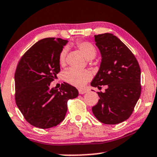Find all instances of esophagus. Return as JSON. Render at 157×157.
<instances>
[{"label": "esophagus", "instance_id": "esophagus-1", "mask_svg": "<svg viewBox=\"0 0 157 157\" xmlns=\"http://www.w3.org/2000/svg\"><path fill=\"white\" fill-rule=\"evenodd\" d=\"M78 91H79V93H80V94H84V93L87 92V91L84 90V89H79Z\"/></svg>", "mask_w": 157, "mask_h": 157}]
</instances>
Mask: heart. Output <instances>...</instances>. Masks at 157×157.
<instances>
[{
    "label": "heart",
    "mask_w": 157,
    "mask_h": 157,
    "mask_svg": "<svg viewBox=\"0 0 157 157\" xmlns=\"http://www.w3.org/2000/svg\"><path fill=\"white\" fill-rule=\"evenodd\" d=\"M76 46L87 59H93L96 56V49L92 43L89 42H77ZM67 53V48H64L59 53V62L61 66H64L66 61V56ZM64 80L69 84L77 87L84 86L88 81L92 77V74L88 69L84 70H77V69L69 68L64 71Z\"/></svg>",
    "instance_id": "b5f03b06"
}]
</instances>
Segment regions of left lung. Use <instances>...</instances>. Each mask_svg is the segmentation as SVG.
Returning <instances> with one entry per match:
<instances>
[{
    "label": "left lung",
    "instance_id": "left-lung-1",
    "mask_svg": "<svg viewBox=\"0 0 157 157\" xmlns=\"http://www.w3.org/2000/svg\"><path fill=\"white\" fill-rule=\"evenodd\" d=\"M101 54L100 68L90 85L101 88L98 102L92 108L101 122L116 124L130 117L141 93L140 68L131 51L112 33L94 35Z\"/></svg>",
    "mask_w": 157,
    "mask_h": 157
}]
</instances>
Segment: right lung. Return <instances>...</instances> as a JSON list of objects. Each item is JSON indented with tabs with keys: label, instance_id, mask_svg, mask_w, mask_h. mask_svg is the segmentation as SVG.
Listing matches in <instances>:
<instances>
[{
	"label": "right lung",
	"instance_id": "obj_1",
	"mask_svg": "<svg viewBox=\"0 0 157 157\" xmlns=\"http://www.w3.org/2000/svg\"><path fill=\"white\" fill-rule=\"evenodd\" d=\"M68 40L47 37L37 41L21 57L16 69L15 100L24 117L32 125L47 129L62 122L67 101L78 96L67 82L50 89L60 72L59 53Z\"/></svg>",
	"mask_w": 157,
	"mask_h": 157
}]
</instances>
